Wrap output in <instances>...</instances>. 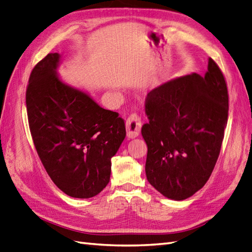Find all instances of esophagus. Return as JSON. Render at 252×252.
<instances>
[{
	"label": "esophagus",
	"instance_id": "1",
	"mask_svg": "<svg viewBox=\"0 0 252 252\" xmlns=\"http://www.w3.org/2000/svg\"><path fill=\"white\" fill-rule=\"evenodd\" d=\"M126 127L127 137L135 138L138 136L141 128V121L136 114H132L130 117L126 119Z\"/></svg>",
	"mask_w": 252,
	"mask_h": 252
}]
</instances>
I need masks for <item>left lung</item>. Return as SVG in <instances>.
<instances>
[{"mask_svg": "<svg viewBox=\"0 0 252 252\" xmlns=\"http://www.w3.org/2000/svg\"><path fill=\"white\" fill-rule=\"evenodd\" d=\"M228 111L227 84L212 59L204 76L178 77L148 94L149 122L141 135L148 147L146 176L154 189L184 200L203 188L220 152Z\"/></svg>", "mask_w": 252, "mask_h": 252, "instance_id": "obj_1", "label": "left lung"}]
</instances>
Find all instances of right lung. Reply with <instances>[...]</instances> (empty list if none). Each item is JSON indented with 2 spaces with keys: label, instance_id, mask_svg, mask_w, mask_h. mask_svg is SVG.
<instances>
[{
  "label": "right lung",
  "instance_id": "obj_1",
  "mask_svg": "<svg viewBox=\"0 0 252 252\" xmlns=\"http://www.w3.org/2000/svg\"><path fill=\"white\" fill-rule=\"evenodd\" d=\"M60 60L59 53L48 54L30 75V130L54 184L70 197L87 199L108 184L111 159L126 137V126L118 113L62 82L56 71Z\"/></svg>",
  "mask_w": 252,
  "mask_h": 252
}]
</instances>
